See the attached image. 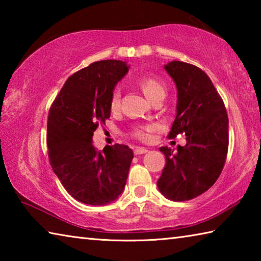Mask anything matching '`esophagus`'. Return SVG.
<instances>
[{
    "mask_svg": "<svg viewBox=\"0 0 261 261\" xmlns=\"http://www.w3.org/2000/svg\"><path fill=\"white\" fill-rule=\"evenodd\" d=\"M147 152H148V149L145 148V147H137L135 149L136 155H140V154H145V153H147Z\"/></svg>",
    "mask_w": 261,
    "mask_h": 261,
    "instance_id": "esophagus-1",
    "label": "esophagus"
}]
</instances>
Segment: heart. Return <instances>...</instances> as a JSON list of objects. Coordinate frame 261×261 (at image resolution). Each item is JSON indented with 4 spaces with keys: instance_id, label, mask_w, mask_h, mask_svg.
I'll return each instance as SVG.
<instances>
[{
    "instance_id": "1",
    "label": "heart",
    "mask_w": 261,
    "mask_h": 261,
    "mask_svg": "<svg viewBox=\"0 0 261 261\" xmlns=\"http://www.w3.org/2000/svg\"><path fill=\"white\" fill-rule=\"evenodd\" d=\"M137 85L140 87V90L144 92V94L147 96V99L155 101L158 99H163L166 96V86L161 81H159L155 77L151 76H141L136 81ZM121 103V93L120 90H114L109 100V108L112 112H116L120 108ZM155 131V125H138L135 126L130 131V136L132 138L138 139L144 143H147L152 139V134Z\"/></svg>"
}]
</instances>
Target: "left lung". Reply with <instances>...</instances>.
<instances>
[{
    "instance_id": "1",
    "label": "left lung",
    "mask_w": 261,
    "mask_h": 261,
    "mask_svg": "<svg viewBox=\"0 0 261 261\" xmlns=\"http://www.w3.org/2000/svg\"><path fill=\"white\" fill-rule=\"evenodd\" d=\"M177 87V115L168 135L187 136L174 153L160 147L166 166L158 188L167 199L185 201L207 191L222 171L229 145L228 115L210 77L196 65L173 61L165 65Z\"/></svg>"
}]
</instances>
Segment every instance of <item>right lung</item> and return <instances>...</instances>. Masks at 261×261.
Here are the masks:
<instances>
[{
	"instance_id": "right-lung-1",
	"label": "right lung",
	"mask_w": 261,
	"mask_h": 261,
	"mask_svg": "<svg viewBox=\"0 0 261 261\" xmlns=\"http://www.w3.org/2000/svg\"><path fill=\"white\" fill-rule=\"evenodd\" d=\"M126 72L127 65L122 61L91 63L68 78L49 108L50 166L70 196L83 204H109L124 190L132 149L115 144L96 152L92 137L110 117V95Z\"/></svg>"
}]
</instances>
